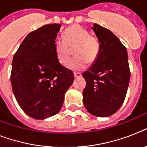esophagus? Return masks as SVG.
Returning <instances> with one entry per match:
<instances>
[{"label": "esophagus", "instance_id": "esophagus-1", "mask_svg": "<svg viewBox=\"0 0 147 147\" xmlns=\"http://www.w3.org/2000/svg\"><path fill=\"white\" fill-rule=\"evenodd\" d=\"M74 76H75V78H80L81 76H82V74L80 72H74Z\"/></svg>", "mask_w": 147, "mask_h": 147}]
</instances>
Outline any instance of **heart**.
Masks as SVG:
<instances>
[{"label":"heart","mask_w":147,"mask_h":147,"mask_svg":"<svg viewBox=\"0 0 147 147\" xmlns=\"http://www.w3.org/2000/svg\"><path fill=\"white\" fill-rule=\"evenodd\" d=\"M76 55L69 61L67 68L74 71L85 69L87 62H93L98 57L100 43L97 38L90 35L85 28L79 25H74L65 30L63 39L56 38L54 41V49L59 62L65 65L68 62L71 49Z\"/></svg>","instance_id":"obj_1"}]
</instances>
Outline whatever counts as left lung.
Returning a JSON list of instances; mask_svg holds the SVG:
<instances>
[{"mask_svg": "<svg viewBox=\"0 0 147 147\" xmlns=\"http://www.w3.org/2000/svg\"><path fill=\"white\" fill-rule=\"evenodd\" d=\"M100 43L98 57L82 73L86 81L83 104L92 115L107 117L123 105L130 82L127 49L109 30L94 24L92 27Z\"/></svg>", "mask_w": 147, "mask_h": 147, "instance_id": "left-lung-1", "label": "left lung"}]
</instances>
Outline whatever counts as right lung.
I'll use <instances>...</instances> for the list:
<instances>
[{
    "instance_id": "add662e5",
    "label": "right lung",
    "mask_w": 147,
    "mask_h": 147,
    "mask_svg": "<svg viewBox=\"0 0 147 147\" xmlns=\"http://www.w3.org/2000/svg\"><path fill=\"white\" fill-rule=\"evenodd\" d=\"M61 24H47L26 36L13 55L10 81L15 98L28 116L44 120L59 113L73 83L71 70L60 64L54 41Z\"/></svg>"
}]
</instances>
